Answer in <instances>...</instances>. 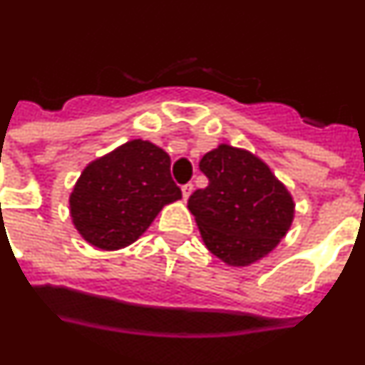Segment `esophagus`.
<instances>
[{
    "mask_svg": "<svg viewBox=\"0 0 365 365\" xmlns=\"http://www.w3.org/2000/svg\"><path fill=\"white\" fill-rule=\"evenodd\" d=\"M192 192H193V185H192V182H188V185L182 186V197H185V201L190 197V195H192Z\"/></svg>",
    "mask_w": 365,
    "mask_h": 365,
    "instance_id": "1",
    "label": "esophagus"
}]
</instances>
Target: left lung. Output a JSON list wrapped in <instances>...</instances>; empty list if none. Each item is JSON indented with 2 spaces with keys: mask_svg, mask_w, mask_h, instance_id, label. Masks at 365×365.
I'll return each mask as SVG.
<instances>
[{
  "mask_svg": "<svg viewBox=\"0 0 365 365\" xmlns=\"http://www.w3.org/2000/svg\"><path fill=\"white\" fill-rule=\"evenodd\" d=\"M208 186L195 190L188 208L206 248L230 267L269 256L294 221V199L252 151L219 144L199 163Z\"/></svg>",
  "mask_w": 365,
  "mask_h": 365,
  "instance_id": "obj_1",
  "label": "left lung"
}]
</instances>
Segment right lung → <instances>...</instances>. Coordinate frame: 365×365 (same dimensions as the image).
I'll list each match as a JSON object with an SVG mask.
<instances>
[{
	"instance_id": "add662e5",
	"label": "right lung",
	"mask_w": 365,
	"mask_h": 365,
	"mask_svg": "<svg viewBox=\"0 0 365 365\" xmlns=\"http://www.w3.org/2000/svg\"><path fill=\"white\" fill-rule=\"evenodd\" d=\"M170 164L163 148L143 138L87 164L69 195L74 228L102 250L135 243L164 206L182 197Z\"/></svg>"
}]
</instances>
